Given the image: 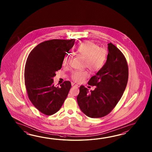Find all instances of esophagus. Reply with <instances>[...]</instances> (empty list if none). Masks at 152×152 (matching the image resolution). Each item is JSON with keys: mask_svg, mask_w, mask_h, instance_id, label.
<instances>
[{"mask_svg": "<svg viewBox=\"0 0 152 152\" xmlns=\"http://www.w3.org/2000/svg\"><path fill=\"white\" fill-rule=\"evenodd\" d=\"M72 87H78V85H77V84H75V83H72Z\"/></svg>", "mask_w": 152, "mask_h": 152, "instance_id": "34e87169", "label": "esophagus"}]
</instances>
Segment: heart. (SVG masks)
Segmentation results:
<instances>
[{
	"mask_svg": "<svg viewBox=\"0 0 152 152\" xmlns=\"http://www.w3.org/2000/svg\"><path fill=\"white\" fill-rule=\"evenodd\" d=\"M76 52L78 55L85 58L84 65L92 72H97L103 68L107 58V52L105 49L92 41H86L77 47ZM69 60V56L66 55L64 59V64ZM87 77V72L75 71L72 74L73 80L81 83Z\"/></svg>",
	"mask_w": 152,
	"mask_h": 152,
	"instance_id": "1",
	"label": "heart"
}]
</instances>
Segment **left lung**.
Here are the masks:
<instances>
[{
    "label": "left lung",
    "instance_id": "obj_1",
    "mask_svg": "<svg viewBox=\"0 0 152 152\" xmlns=\"http://www.w3.org/2000/svg\"><path fill=\"white\" fill-rule=\"evenodd\" d=\"M107 61L88 84L95 86L88 91L81 85L77 102L82 112L91 118H100L110 113L123 95L128 80L126 58L113 43L107 44Z\"/></svg>",
    "mask_w": 152,
    "mask_h": 152
}]
</instances>
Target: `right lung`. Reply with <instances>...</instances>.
Segmentation results:
<instances>
[{
    "mask_svg": "<svg viewBox=\"0 0 152 152\" xmlns=\"http://www.w3.org/2000/svg\"><path fill=\"white\" fill-rule=\"evenodd\" d=\"M75 42V39L46 41L36 46L28 55L24 69L27 94L34 107L45 115L58 112L71 89L69 81L55 87L53 77L61 68L65 55Z\"/></svg>",
    "mask_w": 152,
    "mask_h": 152,
    "instance_id": "right-lung-1",
    "label": "right lung"
}]
</instances>
